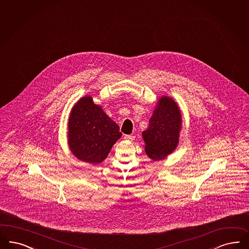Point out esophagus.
Instances as JSON below:
<instances>
[{"label": "esophagus", "instance_id": "obj_1", "mask_svg": "<svg viewBox=\"0 0 249 249\" xmlns=\"http://www.w3.org/2000/svg\"><path fill=\"white\" fill-rule=\"evenodd\" d=\"M124 139L129 140V141H133V140L135 139V137H134V136H132V135H127V136H125V137H124Z\"/></svg>", "mask_w": 249, "mask_h": 249}]
</instances>
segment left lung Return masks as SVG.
I'll list each match as a JSON object with an SVG mask.
<instances>
[{"instance_id":"8db88e82","label":"left lung","mask_w":249,"mask_h":249,"mask_svg":"<svg viewBox=\"0 0 249 249\" xmlns=\"http://www.w3.org/2000/svg\"><path fill=\"white\" fill-rule=\"evenodd\" d=\"M148 123L142 132L145 152L153 160H163L176 149L182 128V114L175 100L160 97Z\"/></svg>"}]
</instances>
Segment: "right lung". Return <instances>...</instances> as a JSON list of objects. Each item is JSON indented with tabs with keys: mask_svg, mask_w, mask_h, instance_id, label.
Masks as SVG:
<instances>
[{
	"mask_svg": "<svg viewBox=\"0 0 249 249\" xmlns=\"http://www.w3.org/2000/svg\"><path fill=\"white\" fill-rule=\"evenodd\" d=\"M121 137L117 124L91 96H85L73 106L68 119V146L76 159L99 164Z\"/></svg>",
	"mask_w": 249,
	"mask_h": 249,
	"instance_id": "add662e5",
	"label": "right lung"
}]
</instances>
